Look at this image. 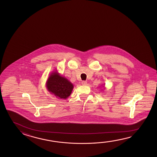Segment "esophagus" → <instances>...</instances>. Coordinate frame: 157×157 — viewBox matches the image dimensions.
<instances>
[{
	"instance_id": "1",
	"label": "esophagus",
	"mask_w": 157,
	"mask_h": 157,
	"mask_svg": "<svg viewBox=\"0 0 157 157\" xmlns=\"http://www.w3.org/2000/svg\"><path fill=\"white\" fill-rule=\"evenodd\" d=\"M82 85H86L87 84V82H86V81H82Z\"/></svg>"
}]
</instances>
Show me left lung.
<instances>
[{"mask_svg":"<svg viewBox=\"0 0 157 157\" xmlns=\"http://www.w3.org/2000/svg\"><path fill=\"white\" fill-rule=\"evenodd\" d=\"M103 89H105V85H104V86H103Z\"/></svg>","mask_w":157,"mask_h":157,"instance_id":"8db88e82","label":"left lung"}]
</instances>
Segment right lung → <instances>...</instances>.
Masks as SVG:
<instances>
[{
  "instance_id": "right-lung-1",
  "label": "right lung",
  "mask_w": 157,
  "mask_h": 157,
  "mask_svg": "<svg viewBox=\"0 0 157 157\" xmlns=\"http://www.w3.org/2000/svg\"><path fill=\"white\" fill-rule=\"evenodd\" d=\"M46 87L49 93L57 98L67 99L72 94L74 85L66 78L62 77L56 70L50 74L46 80Z\"/></svg>"
}]
</instances>
